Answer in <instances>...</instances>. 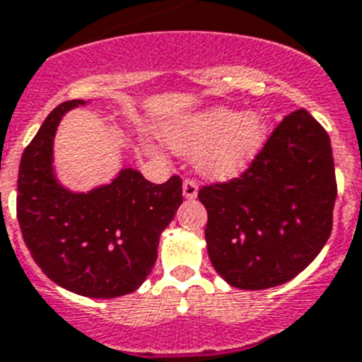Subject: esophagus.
Instances as JSON below:
<instances>
[{"label": "esophagus", "instance_id": "34e87169", "mask_svg": "<svg viewBox=\"0 0 362 362\" xmlns=\"http://www.w3.org/2000/svg\"><path fill=\"white\" fill-rule=\"evenodd\" d=\"M183 196L187 199H194L198 196V183L192 179H185L183 181Z\"/></svg>", "mask_w": 362, "mask_h": 362}]
</instances>
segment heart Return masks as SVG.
I'll list each match as a JSON object with an SVG mask.
<instances>
[{
	"instance_id": "b5f03b06",
	"label": "heart",
	"mask_w": 362,
	"mask_h": 362,
	"mask_svg": "<svg viewBox=\"0 0 362 362\" xmlns=\"http://www.w3.org/2000/svg\"><path fill=\"white\" fill-rule=\"evenodd\" d=\"M175 153L194 157L203 175L226 181L240 175L259 157L268 139V120L259 110L209 107L164 125Z\"/></svg>"
}]
</instances>
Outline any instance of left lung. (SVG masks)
<instances>
[{"mask_svg":"<svg viewBox=\"0 0 362 362\" xmlns=\"http://www.w3.org/2000/svg\"><path fill=\"white\" fill-rule=\"evenodd\" d=\"M209 259L231 286L291 281L322 252L337 199L329 134L305 109L286 115L250 168L203 187Z\"/></svg>","mask_w":362,"mask_h":362,"instance_id":"8db88e82","label":"left lung"}]
</instances>
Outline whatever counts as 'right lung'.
Masks as SVG:
<instances>
[{
    "mask_svg": "<svg viewBox=\"0 0 362 362\" xmlns=\"http://www.w3.org/2000/svg\"><path fill=\"white\" fill-rule=\"evenodd\" d=\"M86 103L70 100L53 109L25 148L16 213L33 259L53 283L107 300L146 281L160 233L183 203V188L177 175L155 185L134 168H122L88 192L64 187L53 166V142L62 116Z\"/></svg>",
    "mask_w": 362,
    "mask_h": 362,
    "instance_id": "obj_1",
    "label": "right lung"
}]
</instances>
